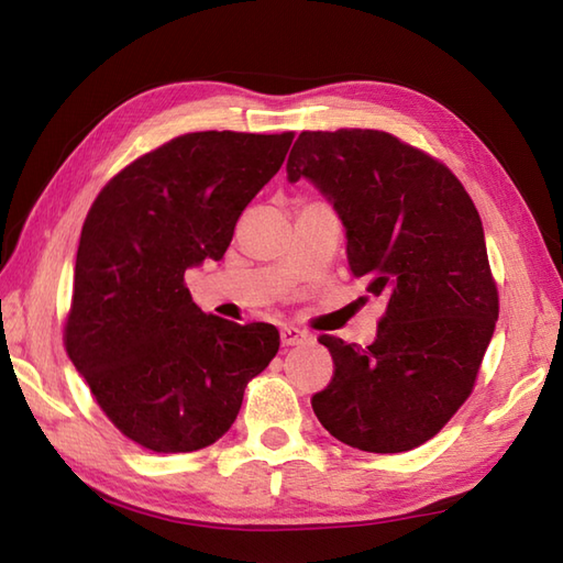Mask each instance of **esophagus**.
I'll list each match as a JSON object with an SVG mask.
<instances>
[{"label": "esophagus", "mask_w": 563, "mask_h": 563, "mask_svg": "<svg viewBox=\"0 0 563 563\" xmlns=\"http://www.w3.org/2000/svg\"><path fill=\"white\" fill-rule=\"evenodd\" d=\"M280 341L283 345H302V343H309V333L292 324H285L280 327Z\"/></svg>", "instance_id": "obj_1"}]
</instances>
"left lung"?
<instances>
[{"label": "left lung", "instance_id": "obj_1", "mask_svg": "<svg viewBox=\"0 0 563 563\" xmlns=\"http://www.w3.org/2000/svg\"><path fill=\"white\" fill-rule=\"evenodd\" d=\"M300 178L339 212L351 273L387 297L365 349L319 339L336 373L312 409L345 445L413 450L470 397L498 321L479 212L448 166L382 130L302 133L288 157Z\"/></svg>", "mask_w": 563, "mask_h": 563}]
</instances>
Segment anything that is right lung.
Returning a JSON list of instances; mask_svg holds the SVG:
<instances>
[{"label": "right lung", "mask_w": 563, "mask_h": 563, "mask_svg": "<svg viewBox=\"0 0 563 563\" xmlns=\"http://www.w3.org/2000/svg\"><path fill=\"white\" fill-rule=\"evenodd\" d=\"M292 137H174L113 176L84 220L67 355L103 413L142 448L212 445L234 423L249 379L278 353V329L206 314L184 275L224 256L239 214L278 174Z\"/></svg>", "instance_id": "obj_1"}]
</instances>
